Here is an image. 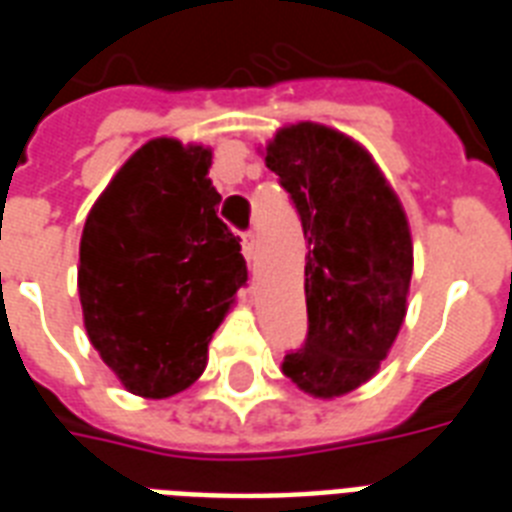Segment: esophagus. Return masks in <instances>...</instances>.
<instances>
[{"label":"esophagus","mask_w":512,"mask_h":512,"mask_svg":"<svg viewBox=\"0 0 512 512\" xmlns=\"http://www.w3.org/2000/svg\"><path fill=\"white\" fill-rule=\"evenodd\" d=\"M242 252H244V257H247V263H252V260H255V255H257V236H255V231H247V234H244Z\"/></svg>","instance_id":"esophagus-1"}]
</instances>
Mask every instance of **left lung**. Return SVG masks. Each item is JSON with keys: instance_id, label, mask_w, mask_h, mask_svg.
Listing matches in <instances>:
<instances>
[{"instance_id": "1", "label": "left lung", "mask_w": 512, "mask_h": 512, "mask_svg": "<svg viewBox=\"0 0 512 512\" xmlns=\"http://www.w3.org/2000/svg\"><path fill=\"white\" fill-rule=\"evenodd\" d=\"M265 165L289 194L307 239V336L284 373L315 397H339L378 371L405 321L413 242L400 199L360 144L297 123Z\"/></svg>"}]
</instances>
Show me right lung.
<instances>
[{
	"label": "right lung",
	"instance_id": "1",
	"mask_svg": "<svg viewBox=\"0 0 512 512\" xmlns=\"http://www.w3.org/2000/svg\"><path fill=\"white\" fill-rule=\"evenodd\" d=\"M210 149L144 144L81 236L83 323L128 392L162 400L202 376L207 344L247 286L242 239L218 218Z\"/></svg>",
	"mask_w": 512,
	"mask_h": 512
}]
</instances>
